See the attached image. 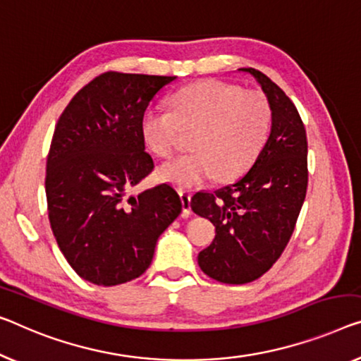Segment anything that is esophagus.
<instances>
[{
  "label": "esophagus",
  "instance_id": "34e87169",
  "mask_svg": "<svg viewBox=\"0 0 361 361\" xmlns=\"http://www.w3.org/2000/svg\"><path fill=\"white\" fill-rule=\"evenodd\" d=\"M180 199H181V206H183V214L185 215H191V195L188 191H180Z\"/></svg>",
  "mask_w": 361,
  "mask_h": 361
}]
</instances>
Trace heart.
Segmentation results:
<instances>
[{
	"label": "heart",
	"mask_w": 361,
	"mask_h": 361,
	"mask_svg": "<svg viewBox=\"0 0 361 361\" xmlns=\"http://www.w3.org/2000/svg\"><path fill=\"white\" fill-rule=\"evenodd\" d=\"M171 111L147 109L141 133L147 147L169 159L191 134L195 152L159 169V176L180 190L201 186L214 176L220 181L243 175L264 149L272 128V109L261 92L238 85L202 80L171 97Z\"/></svg>",
	"instance_id": "1"
}]
</instances>
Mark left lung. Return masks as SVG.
Returning a JSON list of instances; mask_svg holds the SVG:
<instances>
[{
    "label": "left lung",
    "instance_id": "left-lung-1",
    "mask_svg": "<svg viewBox=\"0 0 361 361\" xmlns=\"http://www.w3.org/2000/svg\"><path fill=\"white\" fill-rule=\"evenodd\" d=\"M240 71L257 80L271 104V134L240 180L191 199L195 214L215 227L197 264L214 281L233 285L256 281L281 257L308 188V142L297 106L266 74L252 68Z\"/></svg>",
    "mask_w": 361,
    "mask_h": 361
}]
</instances>
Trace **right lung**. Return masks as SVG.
<instances>
[{"label": "right lung", "instance_id": "1", "mask_svg": "<svg viewBox=\"0 0 361 361\" xmlns=\"http://www.w3.org/2000/svg\"><path fill=\"white\" fill-rule=\"evenodd\" d=\"M175 76L109 71L61 113L47 159L48 219L79 277L120 285L142 276L165 228L181 214L166 183L126 196L154 170L141 133L144 111Z\"/></svg>", "mask_w": 361, "mask_h": 361}]
</instances>
